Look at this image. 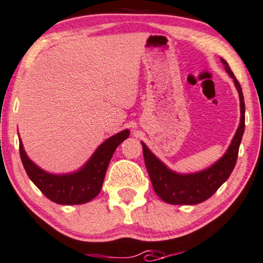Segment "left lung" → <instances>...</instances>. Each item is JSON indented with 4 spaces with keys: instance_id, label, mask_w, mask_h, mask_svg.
Wrapping results in <instances>:
<instances>
[{
    "instance_id": "1",
    "label": "left lung",
    "mask_w": 263,
    "mask_h": 263,
    "mask_svg": "<svg viewBox=\"0 0 263 263\" xmlns=\"http://www.w3.org/2000/svg\"><path fill=\"white\" fill-rule=\"evenodd\" d=\"M221 60L223 65L226 66L227 73L234 79L238 96H240L241 104L240 126L235 133L233 142L226 155L213 166L204 171L191 175H178L167 169L148 150L146 145L142 143L145 166H146L148 176H150L152 186H154L156 194L169 204L191 205L206 201L229 178L235 167V164H236L238 148H240L242 136L245 132V99L240 82L237 81L232 69L229 68L228 62L224 59H221Z\"/></svg>"
}]
</instances>
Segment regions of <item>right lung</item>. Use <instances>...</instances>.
Returning a JSON list of instances; mask_svg holds the SVG:
<instances>
[{
  "label": "right lung",
  "mask_w": 263,
  "mask_h": 263,
  "mask_svg": "<svg viewBox=\"0 0 263 263\" xmlns=\"http://www.w3.org/2000/svg\"><path fill=\"white\" fill-rule=\"evenodd\" d=\"M128 136L130 131L125 130L108 138L97 148L92 158L81 170L70 175L57 176L41 170L27 157L21 143L20 157L31 182L47 198L58 204H82L89 202L100 193L109 160L117 146Z\"/></svg>",
  "instance_id": "1"
}]
</instances>
